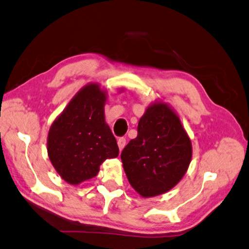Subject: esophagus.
I'll list each match as a JSON object with an SVG mask.
<instances>
[{
    "mask_svg": "<svg viewBox=\"0 0 249 249\" xmlns=\"http://www.w3.org/2000/svg\"><path fill=\"white\" fill-rule=\"evenodd\" d=\"M117 143H118V146H119V150L122 151V150H124V147L125 146V139L124 138H119V139H118Z\"/></svg>",
    "mask_w": 249,
    "mask_h": 249,
    "instance_id": "esophagus-1",
    "label": "esophagus"
}]
</instances>
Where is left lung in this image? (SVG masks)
<instances>
[{
  "mask_svg": "<svg viewBox=\"0 0 249 249\" xmlns=\"http://www.w3.org/2000/svg\"><path fill=\"white\" fill-rule=\"evenodd\" d=\"M191 141L179 117L164 103L146 109L138 124V137L121 152L130 185L144 198L155 197L176 186L188 169Z\"/></svg>",
  "mask_w": 249,
  "mask_h": 249,
  "instance_id": "left-lung-1",
  "label": "left lung"
}]
</instances>
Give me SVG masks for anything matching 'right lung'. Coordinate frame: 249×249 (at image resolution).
<instances>
[{
  "label": "right lung",
  "instance_id": "add662e5",
  "mask_svg": "<svg viewBox=\"0 0 249 249\" xmlns=\"http://www.w3.org/2000/svg\"><path fill=\"white\" fill-rule=\"evenodd\" d=\"M106 93L89 84L74 96L53 121L48 134V155L62 179L71 185L95 177L105 160L117 158L119 147L105 122Z\"/></svg>",
  "mask_w": 249,
  "mask_h": 249
}]
</instances>
